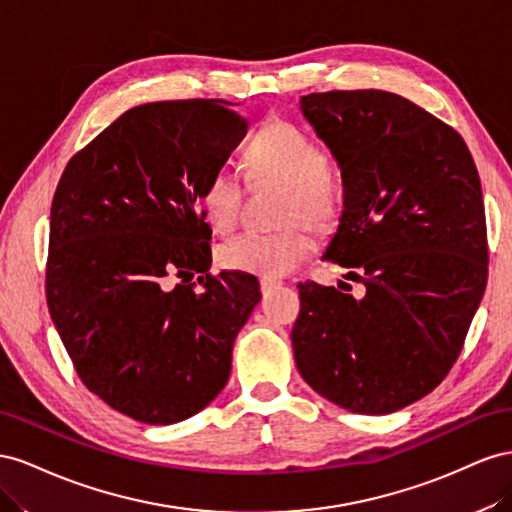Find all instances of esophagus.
Listing matches in <instances>:
<instances>
[{"label": "esophagus", "mask_w": 512, "mask_h": 512, "mask_svg": "<svg viewBox=\"0 0 512 512\" xmlns=\"http://www.w3.org/2000/svg\"><path fill=\"white\" fill-rule=\"evenodd\" d=\"M259 287H261V294H264V296H268V294H272V291H274V289H279V287H281V281H272V279H261Z\"/></svg>", "instance_id": "obj_1"}]
</instances>
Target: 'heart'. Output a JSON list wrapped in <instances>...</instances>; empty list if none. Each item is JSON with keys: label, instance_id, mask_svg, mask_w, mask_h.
Masks as SVG:
<instances>
[{"label": "heart", "instance_id": "1", "mask_svg": "<svg viewBox=\"0 0 512 512\" xmlns=\"http://www.w3.org/2000/svg\"><path fill=\"white\" fill-rule=\"evenodd\" d=\"M246 165L253 182H279L287 186L283 221L291 227L261 233L246 231L218 248L221 266L264 279L296 270L315 251V233L332 231L341 216V199L330 182L328 154L287 120H272L261 126L246 145ZM244 180L238 171L216 167L201 191V206L216 233L236 229L242 214Z\"/></svg>", "mask_w": 512, "mask_h": 512}]
</instances>
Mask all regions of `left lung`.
Wrapping results in <instances>:
<instances>
[{
	"instance_id": "obj_1",
	"label": "left lung",
	"mask_w": 512,
	"mask_h": 512,
	"mask_svg": "<svg viewBox=\"0 0 512 512\" xmlns=\"http://www.w3.org/2000/svg\"><path fill=\"white\" fill-rule=\"evenodd\" d=\"M343 178V214L324 259L364 285L300 283L291 330L304 382L354 414L425 397L459 358L487 285L483 191L455 128L382 90L300 98Z\"/></svg>"
}]
</instances>
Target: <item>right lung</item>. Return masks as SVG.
Instances as JSON below:
<instances>
[{
    "instance_id": "1",
    "label": "right lung",
    "mask_w": 512,
    "mask_h": 512,
    "mask_svg": "<svg viewBox=\"0 0 512 512\" xmlns=\"http://www.w3.org/2000/svg\"><path fill=\"white\" fill-rule=\"evenodd\" d=\"M227 105L128 109L70 158L53 195V324L87 390L148 425L186 420L218 397L261 300L255 276L210 274L212 229L199 212L208 175L246 135Z\"/></svg>"
}]
</instances>
